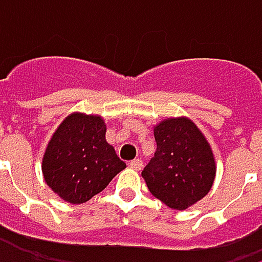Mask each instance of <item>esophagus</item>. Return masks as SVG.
Wrapping results in <instances>:
<instances>
[{
  "mask_svg": "<svg viewBox=\"0 0 262 262\" xmlns=\"http://www.w3.org/2000/svg\"><path fill=\"white\" fill-rule=\"evenodd\" d=\"M129 167L133 168V170H141L142 168V161L141 159H133V161H130Z\"/></svg>",
  "mask_w": 262,
  "mask_h": 262,
  "instance_id": "obj_1",
  "label": "esophagus"
}]
</instances>
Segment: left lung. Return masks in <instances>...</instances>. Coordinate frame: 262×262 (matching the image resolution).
Masks as SVG:
<instances>
[{"label": "left lung", "instance_id": "obj_1", "mask_svg": "<svg viewBox=\"0 0 262 262\" xmlns=\"http://www.w3.org/2000/svg\"><path fill=\"white\" fill-rule=\"evenodd\" d=\"M156 151L142 170L150 192L171 209L202 200L215 179V159L200 129L185 117L155 126Z\"/></svg>", "mask_w": 262, "mask_h": 262}]
</instances>
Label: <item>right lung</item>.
Masks as SVG:
<instances>
[{
    "label": "right lung",
    "instance_id": "add662e5",
    "mask_svg": "<svg viewBox=\"0 0 262 262\" xmlns=\"http://www.w3.org/2000/svg\"><path fill=\"white\" fill-rule=\"evenodd\" d=\"M126 168L98 115L74 112L53 133L42 158L47 185L68 203H84Z\"/></svg>",
    "mask_w": 262,
    "mask_h": 262
}]
</instances>
